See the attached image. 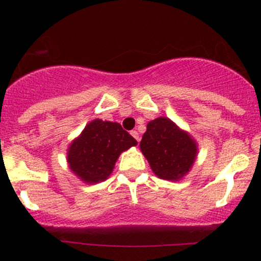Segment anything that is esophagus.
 Returning a JSON list of instances; mask_svg holds the SVG:
<instances>
[{"mask_svg":"<svg viewBox=\"0 0 261 261\" xmlns=\"http://www.w3.org/2000/svg\"><path fill=\"white\" fill-rule=\"evenodd\" d=\"M131 135H133L134 138H135L136 140H138V143H139V141H140V136H139V133H138V131H136V130H133V131H131Z\"/></svg>","mask_w":261,"mask_h":261,"instance_id":"34e87169","label":"esophagus"}]
</instances>
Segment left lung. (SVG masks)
<instances>
[{
  "instance_id": "obj_1",
  "label": "left lung",
  "mask_w": 261,
  "mask_h": 261,
  "mask_svg": "<svg viewBox=\"0 0 261 261\" xmlns=\"http://www.w3.org/2000/svg\"><path fill=\"white\" fill-rule=\"evenodd\" d=\"M140 150L156 177L174 181L188 174L198 155L196 140L168 117L147 123Z\"/></svg>"
}]
</instances>
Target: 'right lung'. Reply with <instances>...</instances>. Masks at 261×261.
I'll use <instances>...</instances> for the list:
<instances>
[{
  "label": "right lung",
  "instance_id": "1",
  "mask_svg": "<svg viewBox=\"0 0 261 261\" xmlns=\"http://www.w3.org/2000/svg\"><path fill=\"white\" fill-rule=\"evenodd\" d=\"M136 145L138 141L120 123L96 118L69 144L67 162L82 181L96 184L111 175L121 152Z\"/></svg>",
  "mask_w": 261,
  "mask_h": 261
}]
</instances>
